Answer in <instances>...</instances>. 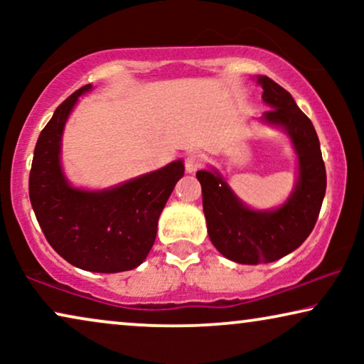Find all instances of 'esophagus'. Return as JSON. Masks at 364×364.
<instances>
[{
	"label": "esophagus",
	"instance_id": "1",
	"mask_svg": "<svg viewBox=\"0 0 364 364\" xmlns=\"http://www.w3.org/2000/svg\"><path fill=\"white\" fill-rule=\"evenodd\" d=\"M203 161H205V157H203V154H200L198 151H192L188 152L186 156V171L188 173H196L198 168L202 167Z\"/></svg>",
	"mask_w": 364,
	"mask_h": 364
}]
</instances>
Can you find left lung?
I'll return each instance as SVG.
<instances>
[{
	"mask_svg": "<svg viewBox=\"0 0 364 364\" xmlns=\"http://www.w3.org/2000/svg\"><path fill=\"white\" fill-rule=\"evenodd\" d=\"M262 99L272 109L263 121L285 129L298 157V181L287 202L273 210L248 208L217 171H198L203 213L213 247L243 265L270 263L296 250L315 227L326 192L320 141L310 119L291 94L267 76H258Z\"/></svg>",
	"mask_w": 364,
	"mask_h": 364,
	"instance_id": "1",
	"label": "left lung"
}]
</instances>
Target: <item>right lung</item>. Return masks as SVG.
Here are the masks:
<instances>
[{
	"instance_id": "right-lung-1",
	"label": "right lung",
	"mask_w": 364,
	"mask_h": 364,
	"mask_svg": "<svg viewBox=\"0 0 364 364\" xmlns=\"http://www.w3.org/2000/svg\"><path fill=\"white\" fill-rule=\"evenodd\" d=\"M86 84L59 104L39 134L29 172V200L38 223L54 250L87 272L132 270L146 260L156 242L157 222L167 198L183 176V162L104 191L76 188L64 177L61 139Z\"/></svg>"
}]
</instances>
